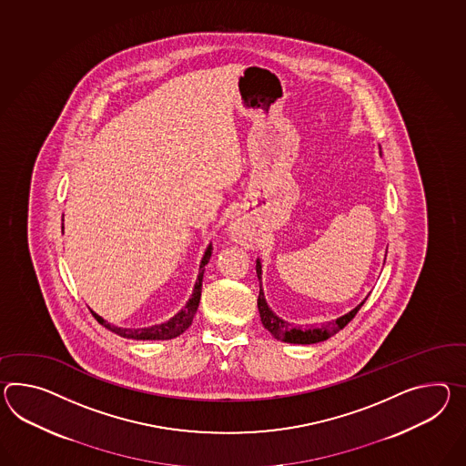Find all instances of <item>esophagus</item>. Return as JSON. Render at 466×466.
Instances as JSON below:
<instances>
[{
	"label": "esophagus",
	"mask_w": 466,
	"mask_h": 466,
	"mask_svg": "<svg viewBox=\"0 0 466 466\" xmlns=\"http://www.w3.org/2000/svg\"><path fill=\"white\" fill-rule=\"evenodd\" d=\"M228 232H230V236L236 238V240H240V238H246V222H244V218H240V217H234L232 220H230V226H228Z\"/></svg>",
	"instance_id": "esophagus-1"
}]
</instances>
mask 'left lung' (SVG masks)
Returning a JSON list of instances; mask_svg holds the SVG:
<instances>
[{"mask_svg": "<svg viewBox=\"0 0 466 466\" xmlns=\"http://www.w3.org/2000/svg\"><path fill=\"white\" fill-rule=\"evenodd\" d=\"M256 273H258V279H259V298H258V308H259V315H261L262 325L264 329H268L274 339L278 340L286 341V343H301V345H309V343H318V341L327 340L329 337H333L335 333H339L350 319H352L357 311L362 308L363 301L359 307L353 308L352 311H349L347 315L327 321L319 327H311V329H301V327H295L288 321H284L281 318L274 313L269 305L266 303L264 298V291H262L261 276L262 266L261 261H256ZM367 299V298H365Z\"/></svg>", "mask_w": 466, "mask_h": 466, "instance_id": "8db88e82", "label": "left lung"}]
</instances>
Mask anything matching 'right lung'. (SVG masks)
<instances>
[{
    "label": "right lung",
    "instance_id": "obj_1",
    "mask_svg": "<svg viewBox=\"0 0 466 466\" xmlns=\"http://www.w3.org/2000/svg\"><path fill=\"white\" fill-rule=\"evenodd\" d=\"M212 256V244H208V248L205 250L204 258L200 262V269H198V278L193 286V293L190 299L187 301V305L165 323L159 325H153V327H147V329H123V327H116L107 323L104 318L99 317L97 313H94L91 309L94 318L106 327L111 329L116 335L123 337V339H131V340H170L178 335H182L185 329L192 325L193 317L198 309V303H200V295H202V279H204L205 264L208 262Z\"/></svg>",
    "mask_w": 466,
    "mask_h": 466
}]
</instances>
